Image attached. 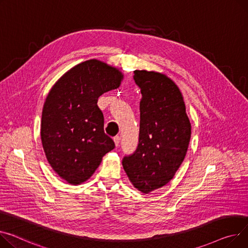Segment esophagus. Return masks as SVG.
I'll return each instance as SVG.
<instances>
[{
  "instance_id": "obj_1",
  "label": "esophagus",
  "mask_w": 248,
  "mask_h": 248,
  "mask_svg": "<svg viewBox=\"0 0 248 248\" xmlns=\"http://www.w3.org/2000/svg\"><path fill=\"white\" fill-rule=\"evenodd\" d=\"M113 141H114V143H115V146H119V145H120V142H121V137H119V136L114 137V138H113Z\"/></svg>"
}]
</instances>
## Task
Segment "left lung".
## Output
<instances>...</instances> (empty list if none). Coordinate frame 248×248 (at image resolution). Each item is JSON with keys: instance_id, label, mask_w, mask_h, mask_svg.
Masks as SVG:
<instances>
[{"instance_id": "1", "label": "left lung", "mask_w": 248, "mask_h": 248, "mask_svg": "<svg viewBox=\"0 0 248 248\" xmlns=\"http://www.w3.org/2000/svg\"><path fill=\"white\" fill-rule=\"evenodd\" d=\"M140 89L137 150L123 158L131 184L143 193L166 186L183 163L191 136L183 95L166 75L135 71Z\"/></svg>"}]
</instances>
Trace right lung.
<instances>
[{
    "instance_id": "1",
    "label": "right lung",
    "mask_w": 248,
    "mask_h": 248,
    "mask_svg": "<svg viewBox=\"0 0 248 248\" xmlns=\"http://www.w3.org/2000/svg\"><path fill=\"white\" fill-rule=\"evenodd\" d=\"M122 78L117 69L90 60L65 73L48 93L42 112V143L49 164L69 184L91 177L114 148L105 134L97 98L119 88Z\"/></svg>"
}]
</instances>
